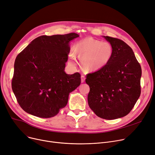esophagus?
Returning a JSON list of instances; mask_svg holds the SVG:
<instances>
[{"mask_svg": "<svg viewBox=\"0 0 155 155\" xmlns=\"http://www.w3.org/2000/svg\"><path fill=\"white\" fill-rule=\"evenodd\" d=\"M85 77L84 75L81 76V82H82V83L85 82Z\"/></svg>", "mask_w": 155, "mask_h": 155, "instance_id": "esophagus-1", "label": "esophagus"}]
</instances>
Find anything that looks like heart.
<instances>
[{
    "mask_svg": "<svg viewBox=\"0 0 155 155\" xmlns=\"http://www.w3.org/2000/svg\"><path fill=\"white\" fill-rule=\"evenodd\" d=\"M75 51L83 61L84 67L88 70H98L105 66L113 54V48L109 42L87 38L80 40L75 46ZM71 58L75 60L74 54Z\"/></svg>",
    "mask_w": 155,
    "mask_h": 155,
    "instance_id": "b5f03b06",
    "label": "heart"
}]
</instances>
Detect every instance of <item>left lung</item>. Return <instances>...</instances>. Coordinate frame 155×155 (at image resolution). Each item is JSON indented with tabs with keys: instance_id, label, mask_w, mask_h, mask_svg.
Masks as SVG:
<instances>
[{
	"instance_id": "1",
	"label": "left lung",
	"mask_w": 155,
	"mask_h": 155,
	"mask_svg": "<svg viewBox=\"0 0 155 155\" xmlns=\"http://www.w3.org/2000/svg\"><path fill=\"white\" fill-rule=\"evenodd\" d=\"M113 48L105 66L88 73L85 82L90 87L88 103L95 114L112 120L131 112L141 94V68L131 48L123 41L104 36Z\"/></svg>"
}]
</instances>
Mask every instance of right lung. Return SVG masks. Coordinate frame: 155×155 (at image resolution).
Here are the masks:
<instances>
[{
	"label": "right lung",
	"mask_w": 155,
	"mask_h": 155,
	"mask_svg": "<svg viewBox=\"0 0 155 155\" xmlns=\"http://www.w3.org/2000/svg\"><path fill=\"white\" fill-rule=\"evenodd\" d=\"M79 35L41 36L18 54L12 88L21 107L36 117L50 118L66 106L69 94L81 83L80 74L64 72L70 41Z\"/></svg>",
	"instance_id": "1"
}]
</instances>
